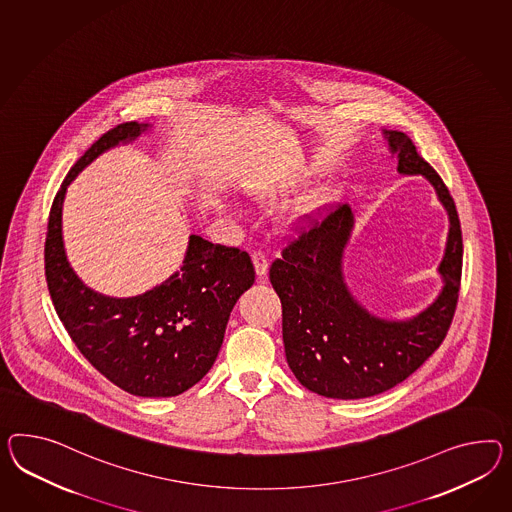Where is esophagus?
<instances>
[{
    "label": "esophagus",
    "instance_id": "1",
    "mask_svg": "<svg viewBox=\"0 0 512 512\" xmlns=\"http://www.w3.org/2000/svg\"><path fill=\"white\" fill-rule=\"evenodd\" d=\"M252 262H254L256 275L260 276V278L267 275V269H269V260H267V256L263 254L262 250H254V254H252Z\"/></svg>",
    "mask_w": 512,
    "mask_h": 512
}]
</instances>
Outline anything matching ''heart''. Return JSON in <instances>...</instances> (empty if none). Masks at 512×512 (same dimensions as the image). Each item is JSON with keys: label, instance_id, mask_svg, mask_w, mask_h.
Instances as JSON below:
<instances>
[{"label": "heart", "instance_id": "1", "mask_svg": "<svg viewBox=\"0 0 512 512\" xmlns=\"http://www.w3.org/2000/svg\"><path fill=\"white\" fill-rule=\"evenodd\" d=\"M330 198L332 197H330L327 189L315 191L312 197H308L302 202V206L299 208V215H312V213L323 210L328 202H330Z\"/></svg>", "mask_w": 512, "mask_h": 512}]
</instances>
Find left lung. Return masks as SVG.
<instances>
[{"mask_svg":"<svg viewBox=\"0 0 512 512\" xmlns=\"http://www.w3.org/2000/svg\"><path fill=\"white\" fill-rule=\"evenodd\" d=\"M401 174H421L449 215L438 299L408 321L364 310L343 282L341 258L353 230L347 204L310 221L271 263L269 278L282 302V338L289 369L304 388L332 399L382 394L410 377L440 347L459 302L462 230L455 202L438 172L421 158L407 133L386 132ZM308 217V215H306ZM310 219V217H308Z\"/></svg>","mask_w":512,"mask_h":512,"instance_id":"1","label":"left lung"}]
</instances>
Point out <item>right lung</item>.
Listing matches in <instances>:
<instances>
[{"label":"right lung","instance_id":"right-lung-1","mask_svg":"<svg viewBox=\"0 0 512 512\" xmlns=\"http://www.w3.org/2000/svg\"><path fill=\"white\" fill-rule=\"evenodd\" d=\"M148 124L124 122L104 133L76 161L53 198L44 269L55 312L92 366L128 394L174 397L210 371L223 345L230 312L254 284L249 252L189 237L180 273L130 299L87 288L66 262L61 211L66 185L92 159L133 141Z\"/></svg>","mask_w":512,"mask_h":512}]
</instances>
